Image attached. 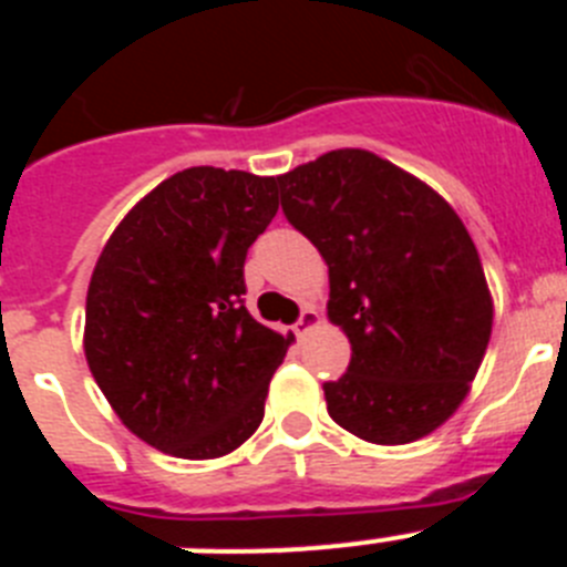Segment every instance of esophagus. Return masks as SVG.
<instances>
[{
    "label": "esophagus",
    "instance_id": "1",
    "mask_svg": "<svg viewBox=\"0 0 567 567\" xmlns=\"http://www.w3.org/2000/svg\"><path fill=\"white\" fill-rule=\"evenodd\" d=\"M318 323H320V315L315 312L312 307H307V309H303V312H300V318L295 320V332H298L300 338H303V334H307L309 329L318 327Z\"/></svg>",
    "mask_w": 567,
    "mask_h": 567
}]
</instances>
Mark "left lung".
<instances>
[{
	"label": "left lung",
	"mask_w": 567,
	"mask_h": 567,
	"mask_svg": "<svg viewBox=\"0 0 567 567\" xmlns=\"http://www.w3.org/2000/svg\"><path fill=\"white\" fill-rule=\"evenodd\" d=\"M287 221L329 267V318L352 343L327 409L354 437L403 445L452 417L491 338V295L468 229L414 175L332 150L280 175Z\"/></svg>",
	"instance_id": "left-lung-1"
}]
</instances>
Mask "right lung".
<instances>
[{"label":"right lung","mask_w":567,"mask_h":567,"mask_svg":"<svg viewBox=\"0 0 567 567\" xmlns=\"http://www.w3.org/2000/svg\"><path fill=\"white\" fill-rule=\"evenodd\" d=\"M278 213V178L189 167L135 204L87 289L84 354L135 437L224 457L264 420L292 338L249 315L244 260Z\"/></svg>","instance_id":"right-lung-1"}]
</instances>
